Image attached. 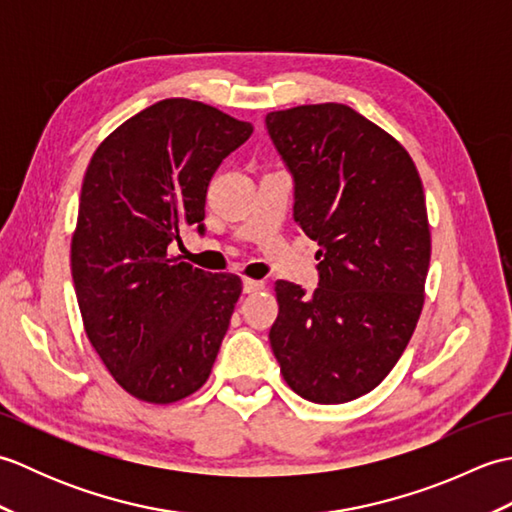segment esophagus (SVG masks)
Returning <instances> with one entry per match:
<instances>
[{
    "mask_svg": "<svg viewBox=\"0 0 512 512\" xmlns=\"http://www.w3.org/2000/svg\"><path fill=\"white\" fill-rule=\"evenodd\" d=\"M242 288H244L246 295H253V292H257V290H262V288H264V281H257V279H244Z\"/></svg>",
    "mask_w": 512,
    "mask_h": 512,
    "instance_id": "obj_1",
    "label": "esophagus"
}]
</instances>
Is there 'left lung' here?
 Listing matches in <instances>:
<instances>
[{
	"label": "left lung",
	"instance_id": "8db88e82",
	"mask_svg": "<svg viewBox=\"0 0 512 512\" xmlns=\"http://www.w3.org/2000/svg\"><path fill=\"white\" fill-rule=\"evenodd\" d=\"M266 129L321 275L312 295L277 281L270 347L292 391L339 405L380 385L416 330L431 259L422 182L405 147L347 105L270 112Z\"/></svg>",
	"mask_w": 512,
	"mask_h": 512
}]
</instances>
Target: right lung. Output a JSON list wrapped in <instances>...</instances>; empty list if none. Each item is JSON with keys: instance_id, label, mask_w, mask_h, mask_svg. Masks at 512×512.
<instances>
[{"instance_id": "right-lung-1", "label": "right lung", "mask_w": 512, "mask_h": 512, "mask_svg": "<svg viewBox=\"0 0 512 512\" xmlns=\"http://www.w3.org/2000/svg\"><path fill=\"white\" fill-rule=\"evenodd\" d=\"M253 125L211 105L165 99L107 136L85 171L72 235V279L85 334L114 380L169 405L211 374L237 275L169 255L184 226L204 235L206 189Z\"/></svg>"}]
</instances>
